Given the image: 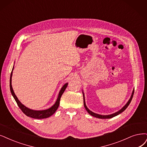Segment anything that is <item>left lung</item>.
Wrapping results in <instances>:
<instances>
[{
	"instance_id": "obj_1",
	"label": "left lung",
	"mask_w": 147,
	"mask_h": 147,
	"mask_svg": "<svg viewBox=\"0 0 147 147\" xmlns=\"http://www.w3.org/2000/svg\"><path fill=\"white\" fill-rule=\"evenodd\" d=\"M134 88L133 89V92H132V94L131 95V97H130L129 99L128 100V101L127 102V104L125 105L120 110H119L118 111L115 113H113L111 114V115H99V114H97V113H95L93 111H91V110H90L88 107H86V104H85V95H84V91H82V93H83V96H84V107H85V108L86 109V110L87 111V112L90 114V115L93 116L95 117H97V118H99V119H110V118H112L113 117H115L117 115H119V114H121V113H122L123 111H125L126 110V108L128 107V106L129 105L130 102H131V100H132V98H133V94H134Z\"/></svg>"
}]
</instances>
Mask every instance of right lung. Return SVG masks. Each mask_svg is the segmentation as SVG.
Masks as SVG:
<instances>
[{
	"label": "right lung",
	"mask_w": 147,
	"mask_h": 147,
	"mask_svg": "<svg viewBox=\"0 0 147 147\" xmlns=\"http://www.w3.org/2000/svg\"><path fill=\"white\" fill-rule=\"evenodd\" d=\"M13 69H14V67L13 68L12 71H11V75H10V79H9L10 91H11V93L12 96L14 97V99H15L16 103H17L18 105L20 108V110L22 111V112L25 114L26 116L32 117V118H34V119H45V118H48L49 117H50L51 116H52L53 114L56 112V111L57 110L59 104H60V99H61V97L62 94L63 93V92L65 91V89H66L67 87L68 83L65 84L63 85L61 90H60V91H59L58 97L55 102V104H54L51 107L49 108H48V109H46V110H34L30 109V108L25 107L24 105L22 104V103L20 102V100L18 99L17 96H16L14 92L13 91V87H12V85H11V79H12Z\"/></svg>",
	"instance_id": "right-lung-1"
}]
</instances>
